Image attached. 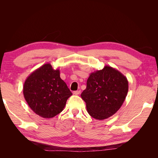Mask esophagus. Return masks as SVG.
<instances>
[{
	"mask_svg": "<svg viewBox=\"0 0 158 158\" xmlns=\"http://www.w3.org/2000/svg\"><path fill=\"white\" fill-rule=\"evenodd\" d=\"M80 94V91L78 90V91H74V92H73V94L74 95H79Z\"/></svg>",
	"mask_w": 158,
	"mask_h": 158,
	"instance_id": "1",
	"label": "esophagus"
}]
</instances>
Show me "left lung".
<instances>
[{"instance_id": "left-lung-1", "label": "left lung", "mask_w": 158, "mask_h": 158, "mask_svg": "<svg viewBox=\"0 0 158 158\" xmlns=\"http://www.w3.org/2000/svg\"><path fill=\"white\" fill-rule=\"evenodd\" d=\"M128 90L127 78L118 70L106 66L91 73L81 98L91 117L103 120L121 108Z\"/></svg>"}]
</instances>
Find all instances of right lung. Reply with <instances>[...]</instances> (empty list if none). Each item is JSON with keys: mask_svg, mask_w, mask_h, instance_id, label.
<instances>
[{"mask_svg": "<svg viewBox=\"0 0 158 158\" xmlns=\"http://www.w3.org/2000/svg\"><path fill=\"white\" fill-rule=\"evenodd\" d=\"M23 96L28 106L38 115L50 118L59 114L73 94L60 77V70L49 63L33 71L26 80Z\"/></svg>", "mask_w": 158, "mask_h": 158, "instance_id": "add662e5", "label": "right lung"}]
</instances>
